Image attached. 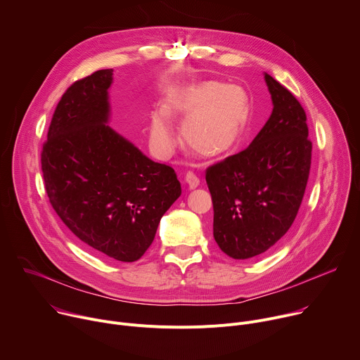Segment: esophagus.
I'll return each instance as SVG.
<instances>
[{
    "instance_id": "esophagus-1",
    "label": "esophagus",
    "mask_w": 360,
    "mask_h": 360,
    "mask_svg": "<svg viewBox=\"0 0 360 360\" xmlns=\"http://www.w3.org/2000/svg\"><path fill=\"white\" fill-rule=\"evenodd\" d=\"M185 182H186V185L189 186V189H195V188H198V185H199V178L193 174V172H186L185 174Z\"/></svg>"
}]
</instances>
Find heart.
<instances>
[{
	"label": "heart",
	"mask_w": 360,
	"mask_h": 360,
	"mask_svg": "<svg viewBox=\"0 0 360 360\" xmlns=\"http://www.w3.org/2000/svg\"><path fill=\"white\" fill-rule=\"evenodd\" d=\"M249 112V95L239 85L221 81L186 85L164 101L162 110L150 112L149 142L158 155H169L176 143L172 120L185 116L181 125L184 143L198 155L218 157L240 139Z\"/></svg>",
	"instance_id": "heart-1"
}]
</instances>
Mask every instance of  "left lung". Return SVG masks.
Returning <instances> with one entry per match:
<instances>
[{"label": "left lung", "instance_id": "left-lung-1", "mask_svg": "<svg viewBox=\"0 0 360 360\" xmlns=\"http://www.w3.org/2000/svg\"><path fill=\"white\" fill-rule=\"evenodd\" d=\"M274 110L250 145L207 169L214 238L233 259L269 250L292 226L311 171L312 142L299 101L265 72Z\"/></svg>", "mask_w": 360, "mask_h": 360}]
</instances>
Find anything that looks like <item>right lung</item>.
Returning a JSON list of instances; mask_svg holds the SVG:
<instances>
[{"label":"right lung","mask_w":360,"mask_h":360,"mask_svg":"<svg viewBox=\"0 0 360 360\" xmlns=\"http://www.w3.org/2000/svg\"><path fill=\"white\" fill-rule=\"evenodd\" d=\"M114 70L74 82L41 152L45 191L67 228L95 253L135 262L181 196L175 171L145 157L110 125Z\"/></svg>","instance_id":"right-lung-1"}]
</instances>
